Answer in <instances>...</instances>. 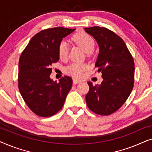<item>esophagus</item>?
<instances>
[{
    "instance_id": "1",
    "label": "esophagus",
    "mask_w": 152,
    "mask_h": 152,
    "mask_svg": "<svg viewBox=\"0 0 152 152\" xmlns=\"http://www.w3.org/2000/svg\"><path fill=\"white\" fill-rule=\"evenodd\" d=\"M81 81L78 80H76V79H74L73 80V84H79V83H80Z\"/></svg>"
}]
</instances>
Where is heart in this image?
I'll return each mask as SVG.
<instances>
[{
  "label": "heart",
  "mask_w": 152,
  "mask_h": 152,
  "mask_svg": "<svg viewBox=\"0 0 152 152\" xmlns=\"http://www.w3.org/2000/svg\"><path fill=\"white\" fill-rule=\"evenodd\" d=\"M71 39L86 53H88L94 48L95 41L92 37L86 32H77L72 35ZM58 55L60 59H65L68 55V47L65 41H62L58 46ZM88 69V66L85 64L72 63L65 68V72L75 78L82 77L83 73Z\"/></svg>",
  "instance_id": "1"
}]
</instances>
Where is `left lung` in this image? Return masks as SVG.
Masks as SVG:
<instances>
[{"mask_svg": "<svg viewBox=\"0 0 152 152\" xmlns=\"http://www.w3.org/2000/svg\"><path fill=\"white\" fill-rule=\"evenodd\" d=\"M99 47L95 63L103 81L93 86L88 82L86 95L89 109L101 115L113 113L123 105L132 93L134 84V61L121 37L103 27L86 28Z\"/></svg>", "mask_w": 152, "mask_h": 152, "instance_id": "1", "label": "left lung"}]
</instances>
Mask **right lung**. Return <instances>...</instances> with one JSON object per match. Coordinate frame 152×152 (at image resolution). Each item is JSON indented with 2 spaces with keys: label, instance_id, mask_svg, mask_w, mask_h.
<instances>
[{
  "label": "right lung",
  "instance_id": "obj_1",
  "mask_svg": "<svg viewBox=\"0 0 152 152\" xmlns=\"http://www.w3.org/2000/svg\"><path fill=\"white\" fill-rule=\"evenodd\" d=\"M75 29L53 28L41 30L31 39L20 55L18 85L30 109L41 117H50L63 107L72 80L64 76L59 82L50 78L52 64L59 61L58 46Z\"/></svg>",
  "mask_w": 152,
  "mask_h": 152
}]
</instances>
